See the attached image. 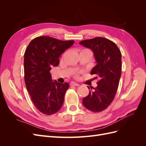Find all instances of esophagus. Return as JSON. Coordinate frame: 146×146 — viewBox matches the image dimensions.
<instances>
[{
	"label": "esophagus",
	"mask_w": 146,
	"mask_h": 146,
	"mask_svg": "<svg viewBox=\"0 0 146 146\" xmlns=\"http://www.w3.org/2000/svg\"><path fill=\"white\" fill-rule=\"evenodd\" d=\"M70 85L76 86H79V84L76 83V82H70Z\"/></svg>",
	"instance_id": "34e87169"
}]
</instances>
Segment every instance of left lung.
Returning a JSON list of instances; mask_svg holds the SVG:
<instances>
[{"instance_id":"obj_1","label":"left lung","mask_w":146,"mask_h":146,"mask_svg":"<svg viewBox=\"0 0 146 146\" xmlns=\"http://www.w3.org/2000/svg\"><path fill=\"white\" fill-rule=\"evenodd\" d=\"M79 44L93 52L96 65L91 74H96L99 78L97 87H91L89 94L83 99V104L92 112L102 111L111 104L117 90L121 76V51L115 43L102 37L83 40Z\"/></svg>"}]
</instances>
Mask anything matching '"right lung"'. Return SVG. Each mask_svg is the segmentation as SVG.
Returning a JSON list of instances; mask_svg holds the SVG:
<instances>
[{
    "instance_id": "1",
    "label": "right lung",
    "mask_w": 146,
    "mask_h": 146,
    "mask_svg": "<svg viewBox=\"0 0 146 146\" xmlns=\"http://www.w3.org/2000/svg\"><path fill=\"white\" fill-rule=\"evenodd\" d=\"M74 41H61L49 36L33 39L24 54L25 86L35 107L47 115L58 112L64 102L69 84L52 81L50 73L59 64V58Z\"/></svg>"
}]
</instances>
